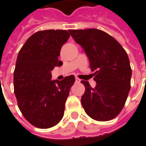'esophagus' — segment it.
<instances>
[{
	"label": "esophagus",
	"instance_id": "1",
	"mask_svg": "<svg viewBox=\"0 0 146 146\" xmlns=\"http://www.w3.org/2000/svg\"><path fill=\"white\" fill-rule=\"evenodd\" d=\"M75 82L76 83H80V80L79 78H75Z\"/></svg>",
	"mask_w": 146,
	"mask_h": 146
}]
</instances>
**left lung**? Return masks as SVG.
I'll use <instances>...</instances> for the list:
<instances>
[{
	"instance_id": "1",
	"label": "left lung",
	"mask_w": 146,
	"mask_h": 146,
	"mask_svg": "<svg viewBox=\"0 0 146 146\" xmlns=\"http://www.w3.org/2000/svg\"><path fill=\"white\" fill-rule=\"evenodd\" d=\"M68 31L86 53L96 82L92 88L88 81H81L85 86L81 98L85 112L96 121H110L121 112L129 92L132 70L128 54L116 39L102 30Z\"/></svg>"
}]
</instances>
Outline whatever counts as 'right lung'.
Here are the masks:
<instances>
[{"label":"right lung","instance_id":"right-lung-1","mask_svg":"<svg viewBox=\"0 0 146 146\" xmlns=\"http://www.w3.org/2000/svg\"><path fill=\"white\" fill-rule=\"evenodd\" d=\"M70 38L66 30L38 31L23 45L17 58L13 86L20 111L31 125L48 129L61 121L75 77L51 80L62 45Z\"/></svg>","mask_w":146,"mask_h":146}]
</instances>
